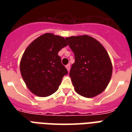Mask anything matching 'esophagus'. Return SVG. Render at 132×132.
Here are the masks:
<instances>
[{
	"label": "esophagus",
	"mask_w": 132,
	"mask_h": 132,
	"mask_svg": "<svg viewBox=\"0 0 132 132\" xmlns=\"http://www.w3.org/2000/svg\"><path fill=\"white\" fill-rule=\"evenodd\" d=\"M66 69L68 70V72H69V70H70V64H67V65L66 66Z\"/></svg>",
	"instance_id": "1"
}]
</instances>
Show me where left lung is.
Returning a JSON list of instances; mask_svg holds the SVG:
<instances>
[{
    "label": "left lung",
    "instance_id": "obj_1",
    "mask_svg": "<svg viewBox=\"0 0 132 132\" xmlns=\"http://www.w3.org/2000/svg\"><path fill=\"white\" fill-rule=\"evenodd\" d=\"M75 54L70 75L77 93L91 98L108 86L112 73L110 58L96 39L84 35L66 38Z\"/></svg>",
    "mask_w": 132,
    "mask_h": 132
}]
</instances>
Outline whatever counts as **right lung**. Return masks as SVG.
Listing matches in <instances>:
<instances>
[{"label": "right lung", "mask_w": 132, "mask_h": 132, "mask_svg": "<svg viewBox=\"0 0 132 132\" xmlns=\"http://www.w3.org/2000/svg\"><path fill=\"white\" fill-rule=\"evenodd\" d=\"M67 45L63 37L47 33L36 38L26 48L20 69L32 93L45 97L57 90L63 77L68 74L58 52Z\"/></svg>", "instance_id": "right-lung-1"}]
</instances>
